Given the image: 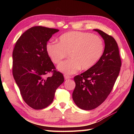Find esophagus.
<instances>
[{"label":"esophagus","mask_w":134,"mask_h":134,"mask_svg":"<svg viewBox=\"0 0 134 134\" xmlns=\"http://www.w3.org/2000/svg\"><path fill=\"white\" fill-rule=\"evenodd\" d=\"M71 77L70 76H68V75H64V79L65 80H67V79H71Z\"/></svg>","instance_id":"1"}]
</instances>
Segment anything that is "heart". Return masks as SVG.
Masks as SVG:
<instances>
[{
  "mask_svg": "<svg viewBox=\"0 0 134 134\" xmlns=\"http://www.w3.org/2000/svg\"><path fill=\"white\" fill-rule=\"evenodd\" d=\"M104 50L103 40L88 32L70 31L58 38V43L48 42L47 55L54 64H59L69 54L70 59L58 65V70L65 74H74L81 68L89 70L96 64Z\"/></svg>",
  "mask_w": 134,
  "mask_h": 134,
  "instance_id": "1",
  "label": "heart"
}]
</instances>
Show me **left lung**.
Listing matches in <instances>:
<instances>
[{
  "mask_svg": "<svg viewBox=\"0 0 134 134\" xmlns=\"http://www.w3.org/2000/svg\"><path fill=\"white\" fill-rule=\"evenodd\" d=\"M93 30L103 38L105 49L96 64L74 77L76 87L72 95L76 105L87 110L98 107L107 98L118 77L122 64L118 46L114 38L99 29Z\"/></svg>",
  "mask_w": 134,
  "mask_h": 134,
  "instance_id": "left-lung-1",
  "label": "left lung"
}]
</instances>
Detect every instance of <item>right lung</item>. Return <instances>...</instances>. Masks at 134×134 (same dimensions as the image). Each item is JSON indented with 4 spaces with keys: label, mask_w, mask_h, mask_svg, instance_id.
Wrapping results in <instances>:
<instances>
[{
    "label": "right lung",
    "mask_w": 134,
    "mask_h": 134,
    "mask_svg": "<svg viewBox=\"0 0 134 134\" xmlns=\"http://www.w3.org/2000/svg\"><path fill=\"white\" fill-rule=\"evenodd\" d=\"M58 31L41 26L32 27L22 34L13 49V77L25 102L34 109L50 105L56 89L64 82L63 74L55 70L45 51L47 42ZM50 72L53 76L46 78Z\"/></svg>",
    "instance_id": "obj_1"
}]
</instances>
